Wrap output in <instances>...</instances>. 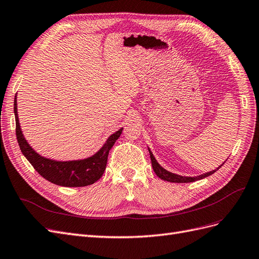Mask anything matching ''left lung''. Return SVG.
I'll return each mask as SVG.
<instances>
[{"mask_svg": "<svg viewBox=\"0 0 259 259\" xmlns=\"http://www.w3.org/2000/svg\"><path fill=\"white\" fill-rule=\"evenodd\" d=\"M149 153H150V159H151V164H152V168L154 170V173L156 174V176L160 177L161 179L163 180H166V182H169V183H179V184H183V183H192V182H195V180H200V179H203L205 178L211 174H214L215 171L217 169H219V167H222V165L219 166L217 169L215 170H211V171H208V173L206 174H203V175H200V176H197V177H185V176H179V175H176V174H173L170 173V171L164 169L160 164L156 162V160L154 159V156L152 154V152L149 150ZM224 164V163H223Z\"/></svg>", "mask_w": 259, "mask_h": 259, "instance_id": "8db88e82", "label": "left lung"}]
</instances>
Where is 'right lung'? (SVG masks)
<instances>
[{"label":"right lung","instance_id":"right-lung-1","mask_svg":"<svg viewBox=\"0 0 259 259\" xmlns=\"http://www.w3.org/2000/svg\"><path fill=\"white\" fill-rule=\"evenodd\" d=\"M14 112L15 120H16L17 142L22 154L42 177L55 185L62 187H85L97 182L106 169L109 151L113 147L116 139L120 137L123 130H119L109 137L104 147L91 158L81 161L58 162L38 155L23 138L19 126L16 96L14 100Z\"/></svg>","mask_w":259,"mask_h":259}]
</instances>
